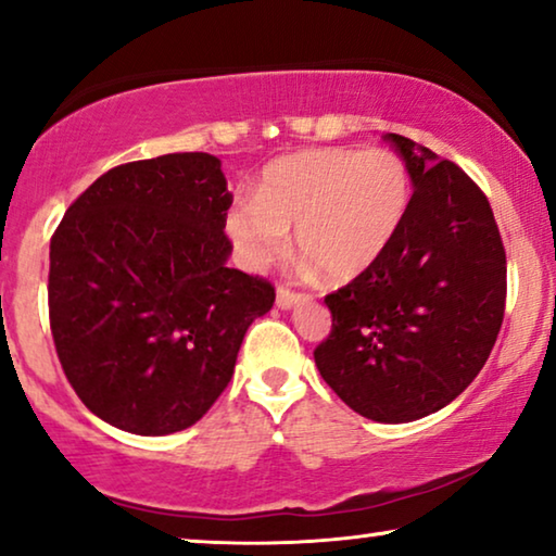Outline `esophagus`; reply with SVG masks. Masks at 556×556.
<instances>
[{
	"mask_svg": "<svg viewBox=\"0 0 556 556\" xmlns=\"http://www.w3.org/2000/svg\"><path fill=\"white\" fill-rule=\"evenodd\" d=\"M300 300H302V294L294 292L292 287H285V285L277 287V307L289 309V307H294Z\"/></svg>",
	"mask_w": 556,
	"mask_h": 556,
	"instance_id": "obj_1",
	"label": "esophagus"
}]
</instances>
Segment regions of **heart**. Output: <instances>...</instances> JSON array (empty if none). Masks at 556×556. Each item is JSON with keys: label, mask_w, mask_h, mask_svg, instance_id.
<instances>
[{"label": "heart", "mask_w": 556, "mask_h": 556, "mask_svg": "<svg viewBox=\"0 0 556 556\" xmlns=\"http://www.w3.org/2000/svg\"><path fill=\"white\" fill-rule=\"evenodd\" d=\"M410 203L403 159L386 148H312L262 170L252 199L226 214L247 267L277 262L296 226V247L327 279L348 281L386 254Z\"/></svg>", "instance_id": "1"}]
</instances>
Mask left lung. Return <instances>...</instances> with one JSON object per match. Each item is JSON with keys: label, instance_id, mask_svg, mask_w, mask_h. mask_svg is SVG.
<instances>
[{"label": "left lung", "instance_id": "1", "mask_svg": "<svg viewBox=\"0 0 556 556\" xmlns=\"http://www.w3.org/2000/svg\"><path fill=\"white\" fill-rule=\"evenodd\" d=\"M413 197L386 254L327 294L332 330L317 370L345 405L378 424L441 410L471 386L498 338L506 252L486 193L453 161L386 132Z\"/></svg>", "mask_w": 556, "mask_h": 556}]
</instances>
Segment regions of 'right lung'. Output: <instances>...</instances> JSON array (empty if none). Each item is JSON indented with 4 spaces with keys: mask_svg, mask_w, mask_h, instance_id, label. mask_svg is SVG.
<instances>
[{
    "mask_svg": "<svg viewBox=\"0 0 556 556\" xmlns=\"http://www.w3.org/2000/svg\"><path fill=\"white\" fill-rule=\"evenodd\" d=\"M231 201L216 155L168 153L111 168L54 229V350L105 424L184 431L229 386L249 325L275 304L271 281L226 267Z\"/></svg>",
    "mask_w": 556,
    "mask_h": 556,
    "instance_id": "1",
    "label": "right lung"
}]
</instances>
